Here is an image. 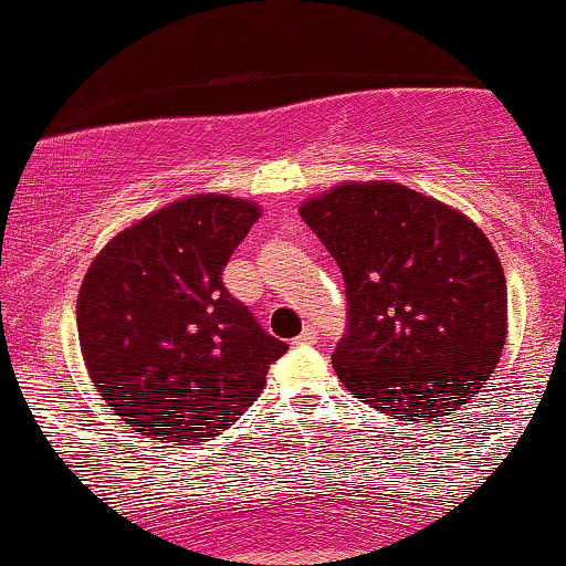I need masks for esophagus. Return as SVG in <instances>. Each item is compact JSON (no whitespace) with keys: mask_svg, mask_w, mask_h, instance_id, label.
<instances>
[{"mask_svg":"<svg viewBox=\"0 0 566 566\" xmlns=\"http://www.w3.org/2000/svg\"><path fill=\"white\" fill-rule=\"evenodd\" d=\"M314 340H316V327H314V324H308V327H305L303 333L295 337L297 346H308V343H314Z\"/></svg>","mask_w":566,"mask_h":566,"instance_id":"esophagus-1","label":"esophagus"}]
</instances>
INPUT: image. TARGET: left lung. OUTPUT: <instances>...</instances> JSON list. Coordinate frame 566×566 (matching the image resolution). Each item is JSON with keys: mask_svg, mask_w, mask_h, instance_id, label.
<instances>
[{"mask_svg": "<svg viewBox=\"0 0 566 566\" xmlns=\"http://www.w3.org/2000/svg\"><path fill=\"white\" fill-rule=\"evenodd\" d=\"M340 265L348 333L333 367L394 420L431 423L484 388L509 335V290L486 233L391 180H346L301 205Z\"/></svg>", "mask_w": 566, "mask_h": 566, "instance_id": "1", "label": "left lung"}]
</instances>
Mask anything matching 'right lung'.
Returning <instances> with one entry per match:
<instances>
[{
  "label": "right lung",
  "mask_w": 566,
  "mask_h": 566,
  "mask_svg": "<svg viewBox=\"0 0 566 566\" xmlns=\"http://www.w3.org/2000/svg\"><path fill=\"white\" fill-rule=\"evenodd\" d=\"M261 207L193 193L135 220L90 263L76 329L90 380L133 431L199 444L258 399L287 343L223 287Z\"/></svg>",
  "instance_id": "right-lung-1"
}]
</instances>
